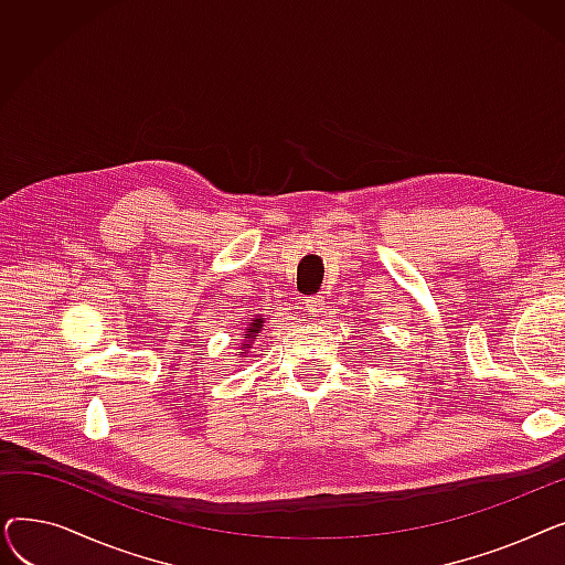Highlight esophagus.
<instances>
[{"instance_id": "esophagus-1", "label": "esophagus", "mask_w": 565, "mask_h": 565, "mask_svg": "<svg viewBox=\"0 0 565 565\" xmlns=\"http://www.w3.org/2000/svg\"><path fill=\"white\" fill-rule=\"evenodd\" d=\"M305 307H307L309 313L320 316L324 311V298H322V295H311V298L305 302Z\"/></svg>"}]
</instances>
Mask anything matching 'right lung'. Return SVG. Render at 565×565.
<instances>
[{"mask_svg": "<svg viewBox=\"0 0 565 565\" xmlns=\"http://www.w3.org/2000/svg\"><path fill=\"white\" fill-rule=\"evenodd\" d=\"M260 328H263V318H256V320L252 322V328H247V332L243 334V339H245L243 348H252V341H254V337L260 332Z\"/></svg>", "mask_w": 565, "mask_h": 565, "instance_id": "obj_1", "label": "right lung"}]
</instances>
